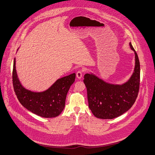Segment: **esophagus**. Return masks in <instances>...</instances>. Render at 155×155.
Instances as JSON below:
<instances>
[{
    "instance_id": "esophagus-1",
    "label": "esophagus",
    "mask_w": 155,
    "mask_h": 155,
    "mask_svg": "<svg viewBox=\"0 0 155 155\" xmlns=\"http://www.w3.org/2000/svg\"><path fill=\"white\" fill-rule=\"evenodd\" d=\"M76 76H77V78L81 79L82 78V76H83V72L81 71H78L76 74Z\"/></svg>"
}]
</instances>
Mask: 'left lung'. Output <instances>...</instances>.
<instances>
[{"mask_svg":"<svg viewBox=\"0 0 155 155\" xmlns=\"http://www.w3.org/2000/svg\"><path fill=\"white\" fill-rule=\"evenodd\" d=\"M129 46L134 52L135 67L132 75L126 82L121 85L109 83L93 73L84 76L89 108L97 118L117 117L130 109L137 99L140 86V62L130 42Z\"/></svg>","mask_w":155,"mask_h":155,"instance_id":"left-lung-1","label":"left lung"}]
</instances>
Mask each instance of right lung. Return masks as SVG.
I'll return each mask as SVG.
<instances>
[{
  "mask_svg": "<svg viewBox=\"0 0 155 155\" xmlns=\"http://www.w3.org/2000/svg\"><path fill=\"white\" fill-rule=\"evenodd\" d=\"M15 65L16 59L14 58L13 85L21 105L33 114L42 117L52 118L60 115L65 107L67 94L75 81V74L58 79L43 91H33L21 85L17 75Z\"/></svg>",
  "mask_w": 155,
  "mask_h": 155,
  "instance_id": "obj_1",
  "label": "right lung"
}]
</instances>
